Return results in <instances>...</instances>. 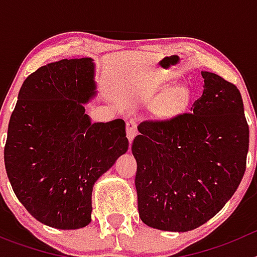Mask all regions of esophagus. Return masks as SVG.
<instances>
[{"label": "esophagus", "instance_id": "esophagus-1", "mask_svg": "<svg viewBox=\"0 0 257 257\" xmlns=\"http://www.w3.org/2000/svg\"><path fill=\"white\" fill-rule=\"evenodd\" d=\"M136 134H138V128H136V122L133 121V119L127 121V123H126V135H127V139H128V142L133 143V140H134V138L136 136Z\"/></svg>", "mask_w": 257, "mask_h": 257}]
</instances>
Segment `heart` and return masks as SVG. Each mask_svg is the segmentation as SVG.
<instances>
[{
  "label": "heart",
  "mask_w": 257,
  "mask_h": 257,
  "mask_svg": "<svg viewBox=\"0 0 257 257\" xmlns=\"http://www.w3.org/2000/svg\"><path fill=\"white\" fill-rule=\"evenodd\" d=\"M157 91H163L156 106L157 113L162 117H174L183 113L192 99V92L185 85L172 86L170 82L162 83Z\"/></svg>",
  "instance_id": "heart-1"
}]
</instances>
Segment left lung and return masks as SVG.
<instances>
[{
    "label": "left lung",
    "instance_id": "8db88e82",
    "mask_svg": "<svg viewBox=\"0 0 257 257\" xmlns=\"http://www.w3.org/2000/svg\"><path fill=\"white\" fill-rule=\"evenodd\" d=\"M203 94L192 113L138 126L133 151L144 224L166 231L198 228L225 206L246 170L248 126L240 92L201 72Z\"/></svg>",
    "mask_w": 257,
    "mask_h": 257
}]
</instances>
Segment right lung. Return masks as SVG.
<instances>
[{"label":"right lung","mask_w":257,"mask_h":257,"mask_svg":"<svg viewBox=\"0 0 257 257\" xmlns=\"http://www.w3.org/2000/svg\"><path fill=\"white\" fill-rule=\"evenodd\" d=\"M91 58L63 59L27 77L10 117L5 167L32 216L56 229L91 221L92 188L127 152L121 118L92 123L85 105L97 95Z\"/></svg>","instance_id":"right-lung-1"}]
</instances>
